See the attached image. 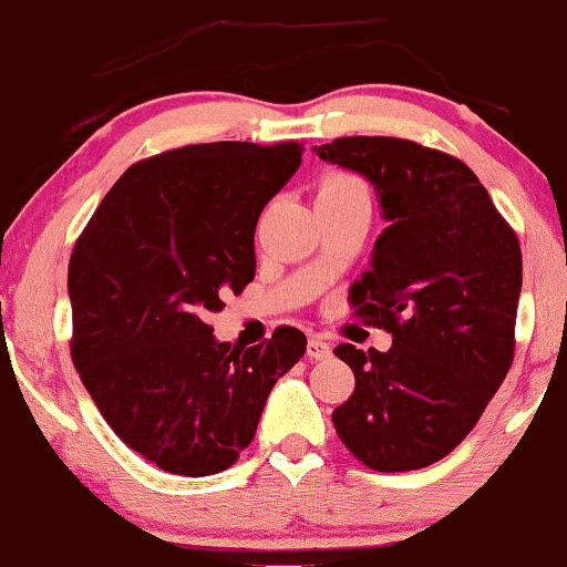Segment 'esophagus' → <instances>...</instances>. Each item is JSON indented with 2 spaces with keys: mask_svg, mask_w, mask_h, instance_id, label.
<instances>
[{
  "mask_svg": "<svg viewBox=\"0 0 567 567\" xmlns=\"http://www.w3.org/2000/svg\"><path fill=\"white\" fill-rule=\"evenodd\" d=\"M330 351H333V347H330V343L320 336H311L309 343H306V354H309V360H328Z\"/></svg>",
  "mask_w": 567,
  "mask_h": 567,
  "instance_id": "1",
  "label": "esophagus"
}]
</instances>
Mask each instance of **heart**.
I'll return each mask as SVG.
<instances>
[{"instance_id":"b5f03b06","label":"heart","mask_w":567,"mask_h":567,"mask_svg":"<svg viewBox=\"0 0 567 567\" xmlns=\"http://www.w3.org/2000/svg\"><path fill=\"white\" fill-rule=\"evenodd\" d=\"M351 188H365L354 175H343V173H333L322 181L320 194H338V192H351Z\"/></svg>"}]
</instances>
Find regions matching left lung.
<instances>
[{
	"label": "left lung",
	"instance_id": "8db88e82",
	"mask_svg": "<svg viewBox=\"0 0 567 567\" xmlns=\"http://www.w3.org/2000/svg\"><path fill=\"white\" fill-rule=\"evenodd\" d=\"M315 154L368 178L389 224L349 298L392 333V349H336L357 381L333 410L336 432L370 470H424L472 432L509 373L519 243L451 154L381 135L336 138Z\"/></svg>",
	"mask_w": 567,
	"mask_h": 567
}]
</instances>
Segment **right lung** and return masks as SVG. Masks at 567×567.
<instances>
[{"instance_id":"obj_1","label":"right lung","mask_w":567,"mask_h":567,"mask_svg":"<svg viewBox=\"0 0 567 567\" xmlns=\"http://www.w3.org/2000/svg\"><path fill=\"white\" fill-rule=\"evenodd\" d=\"M298 167V143L173 148L127 167L76 239L71 360L116 437L159 470H229L303 357L296 328L231 349L205 322L252 282L256 224Z\"/></svg>"}]
</instances>
